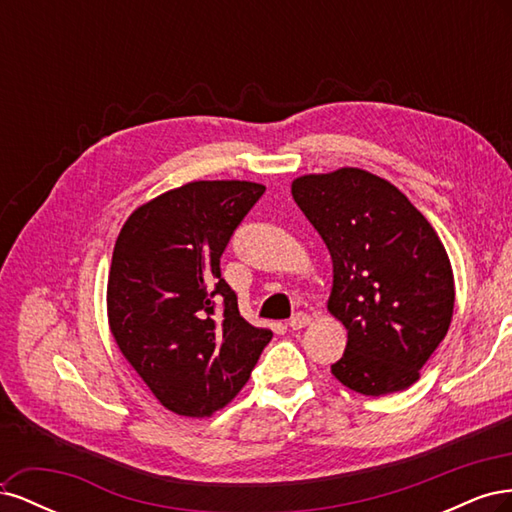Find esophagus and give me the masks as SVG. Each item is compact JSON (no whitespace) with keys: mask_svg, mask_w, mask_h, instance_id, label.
Listing matches in <instances>:
<instances>
[{"mask_svg":"<svg viewBox=\"0 0 512 512\" xmlns=\"http://www.w3.org/2000/svg\"><path fill=\"white\" fill-rule=\"evenodd\" d=\"M309 322H312V318H309V316L303 314V312H299V314H294V316L288 320V327H290L292 331H299V329L307 327Z\"/></svg>","mask_w":512,"mask_h":512,"instance_id":"1","label":"esophagus"}]
</instances>
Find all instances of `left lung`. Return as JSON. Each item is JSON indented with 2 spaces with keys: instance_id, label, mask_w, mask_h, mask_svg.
<instances>
[{
  "instance_id": "left-lung-1",
  "label": "left lung",
  "mask_w": 512,
  "mask_h": 512,
  "mask_svg": "<svg viewBox=\"0 0 512 512\" xmlns=\"http://www.w3.org/2000/svg\"><path fill=\"white\" fill-rule=\"evenodd\" d=\"M292 198L333 260L329 312L348 329L333 376L369 397L408 389L453 318V269L436 230L361 168L294 179Z\"/></svg>"
}]
</instances>
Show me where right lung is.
Here are the masks:
<instances>
[{"mask_svg": "<svg viewBox=\"0 0 512 512\" xmlns=\"http://www.w3.org/2000/svg\"><path fill=\"white\" fill-rule=\"evenodd\" d=\"M265 194L250 181H194L138 207L108 273L119 350L170 412L209 416L250 378L273 333L239 314L222 277L230 237Z\"/></svg>", "mask_w": 512, "mask_h": 512, "instance_id": "right-lung-1", "label": "right lung"}]
</instances>
